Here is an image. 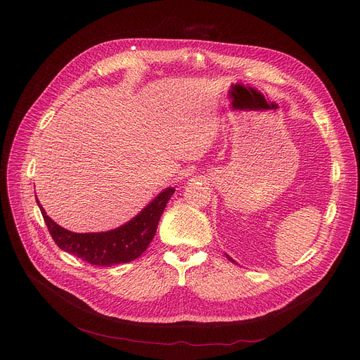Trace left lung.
<instances>
[{"instance_id": "8db88e82", "label": "left lung", "mask_w": 360, "mask_h": 360, "mask_svg": "<svg viewBox=\"0 0 360 360\" xmlns=\"http://www.w3.org/2000/svg\"><path fill=\"white\" fill-rule=\"evenodd\" d=\"M226 258H228V259H229V261H232V262H235V261H233V259H232V258H231L228 254H226Z\"/></svg>"}]
</instances>
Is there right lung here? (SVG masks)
Instances as JSON below:
<instances>
[{
  "label": "right lung",
  "mask_w": 360,
  "mask_h": 360,
  "mask_svg": "<svg viewBox=\"0 0 360 360\" xmlns=\"http://www.w3.org/2000/svg\"><path fill=\"white\" fill-rule=\"evenodd\" d=\"M174 193L172 186L165 188L155 200H151L136 217L125 224L108 232L93 233H75L61 228L46 216L39 200L36 198V202L39 205L52 239L63 251L79 257L93 266L109 267L113 264L136 259L147 250L151 239L155 238L165 207Z\"/></svg>",
  "instance_id": "1"
}]
</instances>
